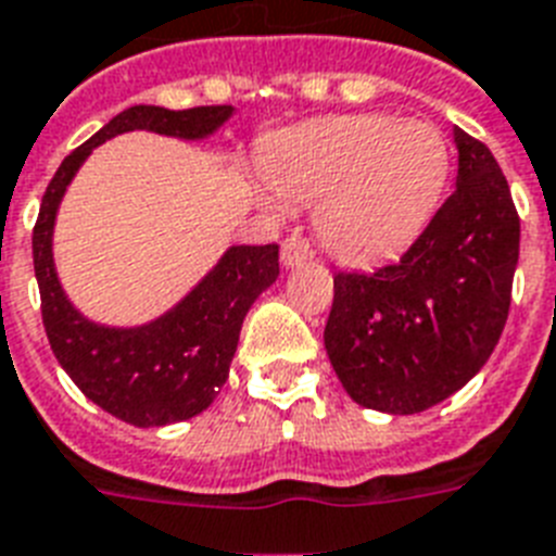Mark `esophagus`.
I'll list each match as a JSON object with an SVG mask.
<instances>
[{
	"mask_svg": "<svg viewBox=\"0 0 556 556\" xmlns=\"http://www.w3.org/2000/svg\"><path fill=\"white\" fill-rule=\"evenodd\" d=\"M312 258V247L304 236H289L281 244V264L283 267H298Z\"/></svg>",
	"mask_w": 556,
	"mask_h": 556,
	"instance_id": "1",
	"label": "esophagus"
}]
</instances>
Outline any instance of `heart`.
Masks as SVG:
<instances>
[{
	"instance_id": "obj_1",
	"label": "heart",
	"mask_w": 556,
	"mask_h": 556,
	"mask_svg": "<svg viewBox=\"0 0 556 556\" xmlns=\"http://www.w3.org/2000/svg\"><path fill=\"white\" fill-rule=\"evenodd\" d=\"M264 204H318L315 227L334 258L378 264L412 244L438 210L452 150L438 127L352 113L278 132L261 153Z\"/></svg>"
}]
</instances>
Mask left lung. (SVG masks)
Instances as JSON below:
<instances>
[{
	"instance_id": "obj_1",
	"label": "left lung",
	"mask_w": 556,
	"mask_h": 556,
	"mask_svg": "<svg viewBox=\"0 0 556 556\" xmlns=\"http://www.w3.org/2000/svg\"><path fill=\"white\" fill-rule=\"evenodd\" d=\"M457 187L401 258L338 273L324 343L350 397L415 415L463 389L497 346L520 215L492 150L454 127Z\"/></svg>"
}]
</instances>
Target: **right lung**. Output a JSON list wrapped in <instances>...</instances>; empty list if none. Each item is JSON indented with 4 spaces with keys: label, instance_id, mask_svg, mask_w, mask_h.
Returning a JSON list of instances; mask_svg holds the SVG:
<instances>
[{
    "label": "right lung",
    "instance_id": "add662e5",
    "mask_svg": "<svg viewBox=\"0 0 556 556\" xmlns=\"http://www.w3.org/2000/svg\"><path fill=\"white\" fill-rule=\"evenodd\" d=\"M229 116L232 104L127 108L64 159L41 195L34 227V269L50 350L87 401L141 429L195 417L215 401L229 375L247 312L281 273L278 244L229 247L199 287L162 318L130 329L102 327L87 320L59 283L53 267L56 210L90 150L113 136L150 130L199 141L213 136Z\"/></svg>",
    "mask_w": 556,
    "mask_h": 556
}]
</instances>
